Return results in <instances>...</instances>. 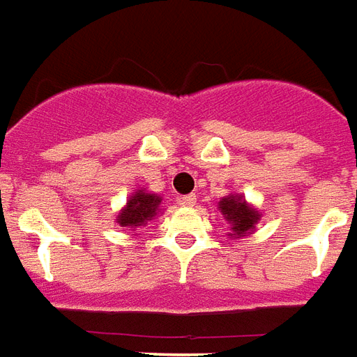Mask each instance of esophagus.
Here are the masks:
<instances>
[{"label":"esophagus","instance_id":"34e87169","mask_svg":"<svg viewBox=\"0 0 357 357\" xmlns=\"http://www.w3.org/2000/svg\"><path fill=\"white\" fill-rule=\"evenodd\" d=\"M179 204H181V206H195V204H197V197H195V195H183V197L179 199Z\"/></svg>","mask_w":357,"mask_h":357}]
</instances>
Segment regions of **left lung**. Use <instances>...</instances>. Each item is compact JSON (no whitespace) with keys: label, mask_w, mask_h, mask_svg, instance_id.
Returning <instances> with one entry per match:
<instances>
[{"label":"left lung","mask_w":357,"mask_h":357,"mask_svg":"<svg viewBox=\"0 0 357 357\" xmlns=\"http://www.w3.org/2000/svg\"><path fill=\"white\" fill-rule=\"evenodd\" d=\"M219 208H221V212H223L227 221L231 223L232 232L236 236H245L255 227L257 219H259V213L245 204L240 197H227V199L219 202Z\"/></svg>","instance_id":"left-lung-1"}]
</instances>
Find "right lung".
I'll list each match as a JSON object with an SVG mask.
<instances>
[{
    "label": "right lung",
    "mask_w": 357,
    "mask_h": 357,
    "mask_svg": "<svg viewBox=\"0 0 357 357\" xmlns=\"http://www.w3.org/2000/svg\"><path fill=\"white\" fill-rule=\"evenodd\" d=\"M158 204H160V197L151 195V192L139 191L126 202V208L119 213L117 223L121 227H142L147 221H151L157 215Z\"/></svg>",
    "instance_id": "right-lung-1"
}]
</instances>
